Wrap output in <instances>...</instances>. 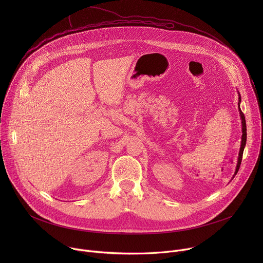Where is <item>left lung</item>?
Here are the masks:
<instances>
[{
    "instance_id": "left-lung-1",
    "label": "left lung",
    "mask_w": 263,
    "mask_h": 263,
    "mask_svg": "<svg viewBox=\"0 0 263 263\" xmlns=\"http://www.w3.org/2000/svg\"><path fill=\"white\" fill-rule=\"evenodd\" d=\"M239 102H238V106L240 104V95H239V98H238ZM239 109V115H240V118H241V125H242V136H241V143H240V149H239V154H238V160H237V165H236V170H235V174H237L238 170H239V166H240V163H241V159H242V154H243V148L246 146V143H247V125H246V119H245V115L241 112L240 108Z\"/></svg>"
}]
</instances>
